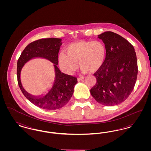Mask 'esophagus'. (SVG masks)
<instances>
[{"label":"esophagus","instance_id":"esophagus-1","mask_svg":"<svg viewBox=\"0 0 151 151\" xmlns=\"http://www.w3.org/2000/svg\"><path fill=\"white\" fill-rule=\"evenodd\" d=\"M84 79V77H83V76L79 77V78H78V80L79 81H81V80H83Z\"/></svg>","mask_w":151,"mask_h":151}]
</instances>
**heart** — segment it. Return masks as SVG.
<instances>
[{
  "mask_svg": "<svg viewBox=\"0 0 151 151\" xmlns=\"http://www.w3.org/2000/svg\"><path fill=\"white\" fill-rule=\"evenodd\" d=\"M58 57L59 63L65 73L72 74L78 64L83 73L97 71L104 63L106 47L100 40L79 41L71 43Z\"/></svg>",
  "mask_w": 151,
  "mask_h": 151,
  "instance_id": "obj_1",
  "label": "heart"
}]
</instances>
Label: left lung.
Masks as SVG:
<instances>
[{
    "instance_id": "obj_1",
    "label": "left lung",
    "mask_w": 151,
    "mask_h": 151,
    "mask_svg": "<svg viewBox=\"0 0 151 151\" xmlns=\"http://www.w3.org/2000/svg\"><path fill=\"white\" fill-rule=\"evenodd\" d=\"M106 47L104 64L94 73L97 83L91 89L102 105L114 106L126 100L132 92L137 76V55L133 46L112 32L98 36Z\"/></svg>"
}]
</instances>
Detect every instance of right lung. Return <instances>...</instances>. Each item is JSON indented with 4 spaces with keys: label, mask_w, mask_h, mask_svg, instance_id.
I'll return each mask as SVG.
<instances>
[{
    "label": "right lung",
    "mask_w": 151,
    "mask_h": 151,
    "mask_svg": "<svg viewBox=\"0 0 151 151\" xmlns=\"http://www.w3.org/2000/svg\"><path fill=\"white\" fill-rule=\"evenodd\" d=\"M62 39L57 38H42L36 40L27 46L22 51L17 63V78L19 86L24 96L39 108L54 110L63 107L71 99L75 86L78 83L76 77L62 73L57 67L58 52L62 44ZM34 57H43L55 65L56 78L52 88L42 98H38L28 94L23 88L20 72L24 64Z\"/></svg>",
    "instance_id": "right-lung-1"
}]
</instances>
